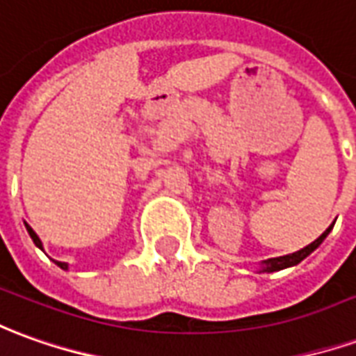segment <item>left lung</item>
<instances>
[{
    "mask_svg": "<svg viewBox=\"0 0 356 356\" xmlns=\"http://www.w3.org/2000/svg\"><path fill=\"white\" fill-rule=\"evenodd\" d=\"M332 227H334V225H330V227H327V229H325L324 233L314 241V243H310L308 247L300 248V250L293 252V254H285V256H280V258H270V260H266L264 266H262V272H277V270H283V268H289V266L299 264L300 260H305L312 250H316V248L322 245V241L327 237V233H330Z\"/></svg>",
    "mask_w": 356,
    "mask_h": 356,
    "instance_id": "8db88e82",
    "label": "left lung"
}]
</instances>
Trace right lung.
<instances>
[{"instance_id":"obj_1","label":"right lung","mask_w":356,"mask_h":356,"mask_svg":"<svg viewBox=\"0 0 356 356\" xmlns=\"http://www.w3.org/2000/svg\"><path fill=\"white\" fill-rule=\"evenodd\" d=\"M26 231H29V235H31V238H32V241H34V245H36V247L42 248V241H40L38 235H36V233L32 231L31 225H26ZM56 264L59 266V268H63V270H67V264H65V262H56Z\"/></svg>"}]
</instances>
